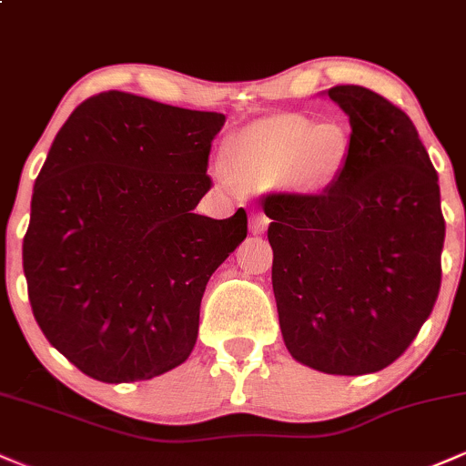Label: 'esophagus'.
I'll use <instances>...</instances> for the list:
<instances>
[{
    "mask_svg": "<svg viewBox=\"0 0 466 466\" xmlns=\"http://www.w3.org/2000/svg\"><path fill=\"white\" fill-rule=\"evenodd\" d=\"M267 226H269V218H267L263 212H254L249 218V232L251 234H263Z\"/></svg>",
    "mask_w": 466,
    "mask_h": 466,
    "instance_id": "1",
    "label": "esophagus"
}]
</instances>
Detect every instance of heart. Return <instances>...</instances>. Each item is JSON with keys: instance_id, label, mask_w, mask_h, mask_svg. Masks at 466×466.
Instances as JSON below:
<instances>
[{"instance_id": "heart-1", "label": "heart", "mask_w": 466, "mask_h": 466, "mask_svg": "<svg viewBox=\"0 0 466 466\" xmlns=\"http://www.w3.org/2000/svg\"><path fill=\"white\" fill-rule=\"evenodd\" d=\"M349 157V136L337 125H315L304 116H271L228 142L226 162L249 188L287 184L319 190L333 184Z\"/></svg>"}]
</instances>
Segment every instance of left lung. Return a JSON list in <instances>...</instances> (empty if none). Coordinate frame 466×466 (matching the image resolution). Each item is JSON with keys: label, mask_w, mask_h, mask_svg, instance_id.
<instances>
[{"label": "left lung", "mask_w": 466, "mask_h": 466, "mask_svg": "<svg viewBox=\"0 0 466 466\" xmlns=\"http://www.w3.org/2000/svg\"><path fill=\"white\" fill-rule=\"evenodd\" d=\"M350 120L349 157L322 192H271L263 210L278 319L293 360L379 372L419 335L441 291L438 175L400 106L361 85L329 89Z\"/></svg>", "instance_id": "1"}]
</instances>
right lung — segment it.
Here are the masks:
<instances>
[{"label": "right lung", "mask_w": 466, "mask_h": 466, "mask_svg": "<svg viewBox=\"0 0 466 466\" xmlns=\"http://www.w3.org/2000/svg\"><path fill=\"white\" fill-rule=\"evenodd\" d=\"M226 116L103 92L56 133L32 192L24 274L36 324L80 372L147 381L188 360L248 215H195Z\"/></svg>", "instance_id": "right-lung-1"}]
</instances>
